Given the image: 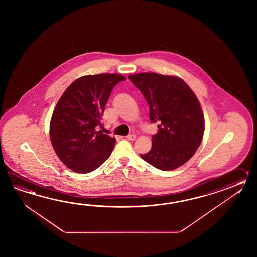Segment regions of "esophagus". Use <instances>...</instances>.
Masks as SVG:
<instances>
[{
  "instance_id": "34e87169",
  "label": "esophagus",
  "mask_w": 257,
  "mask_h": 257,
  "mask_svg": "<svg viewBox=\"0 0 257 257\" xmlns=\"http://www.w3.org/2000/svg\"><path fill=\"white\" fill-rule=\"evenodd\" d=\"M136 135H134V134H131V135H128V136L126 137V140H128V141H135L136 140Z\"/></svg>"
}]
</instances>
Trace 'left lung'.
<instances>
[{"label": "left lung", "mask_w": 257, "mask_h": 257, "mask_svg": "<svg viewBox=\"0 0 257 257\" xmlns=\"http://www.w3.org/2000/svg\"><path fill=\"white\" fill-rule=\"evenodd\" d=\"M128 79L146 99L150 120L159 124L152 150L141 157L162 171L180 167L197 152L205 131L196 94L178 77L143 72Z\"/></svg>", "instance_id": "obj_1"}]
</instances>
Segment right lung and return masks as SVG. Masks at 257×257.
<instances>
[{"instance_id": "right-lung-1", "label": "right lung", "mask_w": 257, "mask_h": 257, "mask_svg": "<svg viewBox=\"0 0 257 257\" xmlns=\"http://www.w3.org/2000/svg\"><path fill=\"white\" fill-rule=\"evenodd\" d=\"M126 78L116 73L82 76L61 95L50 121L55 153L69 169L87 174L109 158L115 140L98 131L112 89Z\"/></svg>"}]
</instances>
